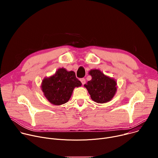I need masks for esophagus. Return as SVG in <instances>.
<instances>
[{
  "label": "esophagus",
  "instance_id": "34e87169",
  "mask_svg": "<svg viewBox=\"0 0 158 158\" xmlns=\"http://www.w3.org/2000/svg\"><path fill=\"white\" fill-rule=\"evenodd\" d=\"M80 81H81V83H82V85H84V84H85V79H84V78H82V79H80Z\"/></svg>",
  "mask_w": 158,
  "mask_h": 158
}]
</instances>
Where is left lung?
I'll return each mask as SVG.
<instances>
[{
  "label": "left lung",
  "instance_id": "1",
  "mask_svg": "<svg viewBox=\"0 0 158 158\" xmlns=\"http://www.w3.org/2000/svg\"><path fill=\"white\" fill-rule=\"evenodd\" d=\"M92 79L84 84L91 98L97 103H106L112 100L117 91L116 81L105 75L99 69L89 72Z\"/></svg>",
  "mask_w": 158,
  "mask_h": 158
}]
</instances>
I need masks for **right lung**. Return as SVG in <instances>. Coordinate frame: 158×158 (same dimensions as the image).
Returning <instances> with one entry per match:
<instances>
[{
    "instance_id": "obj_1",
    "label": "right lung",
    "mask_w": 158,
    "mask_h": 158,
    "mask_svg": "<svg viewBox=\"0 0 158 158\" xmlns=\"http://www.w3.org/2000/svg\"><path fill=\"white\" fill-rule=\"evenodd\" d=\"M82 83L73 71L59 68L52 76L45 77L42 81L41 90L48 101L53 105L60 106L68 102L74 89Z\"/></svg>"
}]
</instances>
